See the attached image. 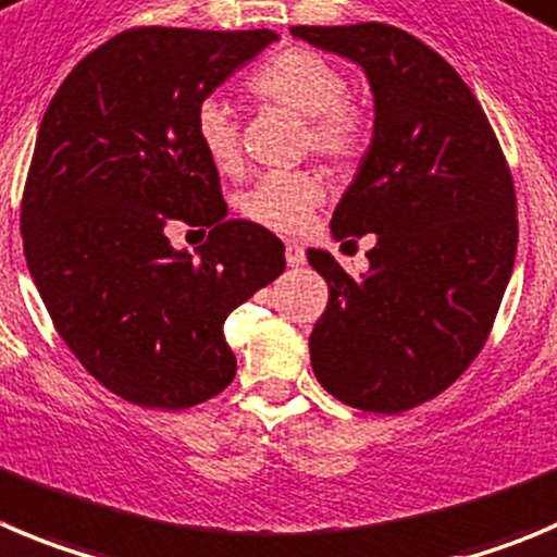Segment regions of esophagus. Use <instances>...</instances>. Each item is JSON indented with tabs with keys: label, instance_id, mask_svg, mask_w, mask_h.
<instances>
[{
	"label": "esophagus",
	"instance_id": "esophagus-1",
	"mask_svg": "<svg viewBox=\"0 0 557 557\" xmlns=\"http://www.w3.org/2000/svg\"><path fill=\"white\" fill-rule=\"evenodd\" d=\"M285 263H288V267H302L305 263V249L296 242L285 244Z\"/></svg>",
	"mask_w": 557,
	"mask_h": 557
}]
</instances>
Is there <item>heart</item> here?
<instances>
[{
  "label": "heart",
  "instance_id": "heart-1",
  "mask_svg": "<svg viewBox=\"0 0 557 557\" xmlns=\"http://www.w3.org/2000/svg\"><path fill=\"white\" fill-rule=\"evenodd\" d=\"M258 98L305 117V148L332 164H355L371 143V114L346 96L349 79L343 67L313 49H285L249 76ZM195 137L211 168L233 175L242 170V132L231 107L208 96L195 109ZM324 197L321 178L310 170H277L255 181L242 197L244 220L274 233H299Z\"/></svg>",
  "mask_w": 557,
  "mask_h": 557
}]
</instances>
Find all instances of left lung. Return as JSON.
Masks as SVG:
<instances>
[{"label":"left lung","mask_w":557,"mask_h":557,"mask_svg":"<svg viewBox=\"0 0 557 557\" xmlns=\"http://www.w3.org/2000/svg\"><path fill=\"white\" fill-rule=\"evenodd\" d=\"M366 67L376 98L371 150L332 214L335 238L376 233L351 277L324 249L330 285L310 335L321 387L362 412L436 398L490 337L517 258V191L490 117L456 67L389 24L290 27Z\"/></svg>","instance_id":"obj_1"}]
</instances>
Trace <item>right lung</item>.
I'll return each mask as SVG.
<instances>
[{
  "label": "right lung",
  "instance_id": "obj_1",
  "mask_svg": "<svg viewBox=\"0 0 557 557\" xmlns=\"http://www.w3.org/2000/svg\"><path fill=\"white\" fill-rule=\"evenodd\" d=\"M272 29L132 27L65 76L40 123L21 236L54 330L114 396L189 409L236 376L222 324L280 277L272 231L227 220L195 109ZM209 231L197 259L163 227Z\"/></svg>",
  "mask_w": 557,
  "mask_h": 557
}]
</instances>
